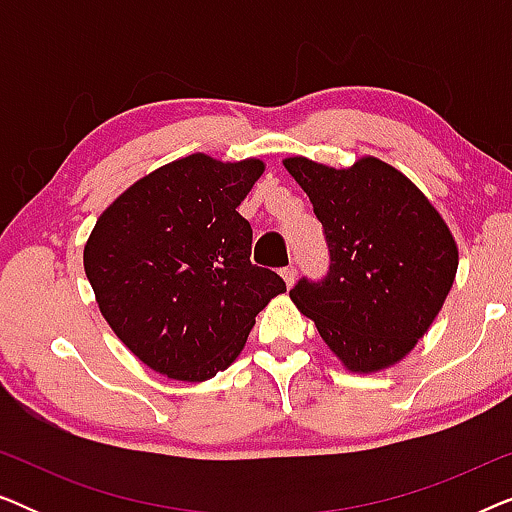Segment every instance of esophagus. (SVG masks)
Here are the masks:
<instances>
[{
	"instance_id": "1",
	"label": "esophagus",
	"mask_w": 512,
	"mask_h": 512,
	"mask_svg": "<svg viewBox=\"0 0 512 512\" xmlns=\"http://www.w3.org/2000/svg\"><path fill=\"white\" fill-rule=\"evenodd\" d=\"M282 279L286 282V286H293V282H296V268H293V265H289V268H284L282 270Z\"/></svg>"
}]
</instances>
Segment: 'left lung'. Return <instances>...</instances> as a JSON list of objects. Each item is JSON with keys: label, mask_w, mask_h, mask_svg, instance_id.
<instances>
[{"label": "left lung", "mask_w": 512, "mask_h": 512, "mask_svg": "<svg viewBox=\"0 0 512 512\" xmlns=\"http://www.w3.org/2000/svg\"><path fill=\"white\" fill-rule=\"evenodd\" d=\"M324 226L331 265L289 296L352 373H377L424 338L452 289L457 242L429 198L396 167L363 156L352 167L284 160Z\"/></svg>", "instance_id": "obj_1"}]
</instances>
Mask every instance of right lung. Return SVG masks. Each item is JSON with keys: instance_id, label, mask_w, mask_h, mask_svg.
<instances>
[{"instance_id": "1", "label": "right lung", "mask_w": 512, "mask_h": 512, "mask_svg": "<svg viewBox=\"0 0 512 512\" xmlns=\"http://www.w3.org/2000/svg\"><path fill=\"white\" fill-rule=\"evenodd\" d=\"M263 160L179 158L135 181L97 219L83 268L102 317L160 375L205 382L233 363L256 314L286 291L251 265V226L237 212Z\"/></svg>"}]
</instances>
